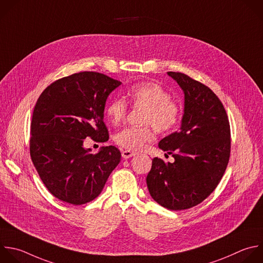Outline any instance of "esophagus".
<instances>
[{"label": "esophagus", "instance_id": "34e87169", "mask_svg": "<svg viewBox=\"0 0 263 263\" xmlns=\"http://www.w3.org/2000/svg\"><path fill=\"white\" fill-rule=\"evenodd\" d=\"M135 155H137V153H135V152H131V151H128V149L122 151V157H123L124 159L131 158V157H133V156H135Z\"/></svg>", "mask_w": 263, "mask_h": 263}]
</instances>
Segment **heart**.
<instances>
[{"mask_svg":"<svg viewBox=\"0 0 263 263\" xmlns=\"http://www.w3.org/2000/svg\"><path fill=\"white\" fill-rule=\"evenodd\" d=\"M126 98L135 109H142L139 127H129L115 136L118 145L128 151H141L154 139L153 127L165 133L176 127L181 118V104L170 97V93L156 81L138 82L130 86ZM128 114L125 100L116 98L105 108V117L112 125L122 123Z\"/></svg>","mask_w":263,"mask_h":263,"instance_id":"heart-1","label":"heart"}]
</instances>
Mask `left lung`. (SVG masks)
I'll return each instance as SVG.
<instances>
[{
    "label": "left lung",
    "mask_w": 263,
    "mask_h": 263,
    "mask_svg": "<svg viewBox=\"0 0 263 263\" xmlns=\"http://www.w3.org/2000/svg\"><path fill=\"white\" fill-rule=\"evenodd\" d=\"M167 74L185 93V114L181 130L159 142L174 162L154 158L146 185L160 205L182 211L202 202L220 183L230 157V125L221 100L209 86L185 73Z\"/></svg>",
    "instance_id": "obj_1"
}]
</instances>
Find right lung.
Instances as JSON below:
<instances>
[{
    "label": "right lung",
    "mask_w": 263,
    "mask_h": 263,
    "mask_svg": "<svg viewBox=\"0 0 263 263\" xmlns=\"http://www.w3.org/2000/svg\"><path fill=\"white\" fill-rule=\"evenodd\" d=\"M121 81L83 71L50 83L38 98L32 117L30 155L47 190L58 199L80 205L94 200L121 161L109 145L97 154L82 145L84 138H109L103 121L108 95Z\"/></svg>",
    "instance_id": "right-lung-1"
}]
</instances>
